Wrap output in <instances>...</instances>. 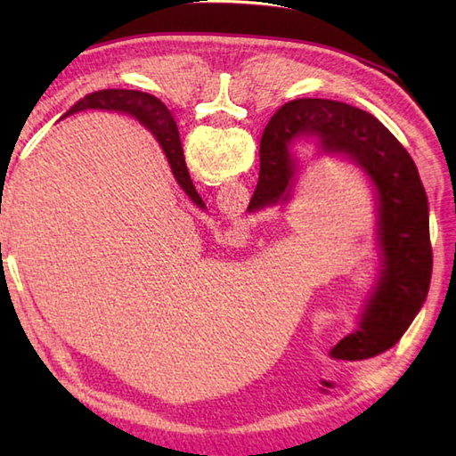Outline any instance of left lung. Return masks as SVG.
I'll list each match as a JSON object with an SVG mask.
<instances>
[{
    "label": "left lung",
    "mask_w": 456,
    "mask_h": 456,
    "mask_svg": "<svg viewBox=\"0 0 456 456\" xmlns=\"http://www.w3.org/2000/svg\"><path fill=\"white\" fill-rule=\"evenodd\" d=\"M302 137H315L325 154L353 160L376 191L380 276L361 325L331 348L333 358L364 361L398 343L428 297L433 270L428 193L410 152L374 115L343 102L305 98L282 105L268 121L248 211L288 201L297 167L289 147Z\"/></svg>",
    "instance_id": "1"
}]
</instances>
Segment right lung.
<instances>
[{"instance_id": "obj_1", "label": "right lung", "mask_w": 456, "mask_h": 456, "mask_svg": "<svg viewBox=\"0 0 456 456\" xmlns=\"http://www.w3.org/2000/svg\"><path fill=\"white\" fill-rule=\"evenodd\" d=\"M86 110H108L134 115V118H137L160 142V147L168 159L174 178L180 183V188L188 193L193 203L200 206L201 198L196 188H193L186 160H183L178 125L174 121L167 105L159 102L154 95L137 90H100L86 95L78 103H74L72 108L66 111V115Z\"/></svg>"}]
</instances>
